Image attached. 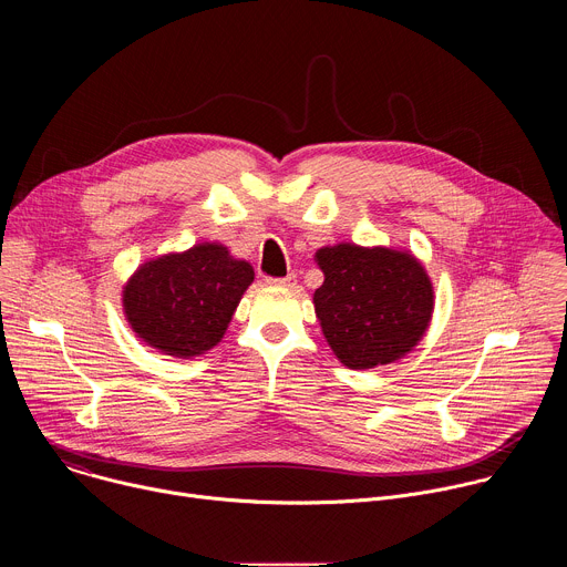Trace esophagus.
<instances>
[{
  "mask_svg": "<svg viewBox=\"0 0 567 567\" xmlns=\"http://www.w3.org/2000/svg\"><path fill=\"white\" fill-rule=\"evenodd\" d=\"M267 285H271V287H293L296 285V274H289L285 278H267Z\"/></svg>",
  "mask_w": 567,
  "mask_h": 567,
  "instance_id": "esophagus-1",
  "label": "esophagus"
}]
</instances>
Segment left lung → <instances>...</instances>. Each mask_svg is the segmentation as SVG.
I'll use <instances>...</instances> for the list:
<instances>
[{"label": "left lung", "instance_id": "1", "mask_svg": "<svg viewBox=\"0 0 567 567\" xmlns=\"http://www.w3.org/2000/svg\"><path fill=\"white\" fill-rule=\"evenodd\" d=\"M326 274L313 293L316 316L334 354L368 370L411 352L429 328L433 287L409 254L339 245L320 249Z\"/></svg>", "mask_w": 567, "mask_h": 567}]
</instances>
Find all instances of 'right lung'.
<instances>
[{
  "mask_svg": "<svg viewBox=\"0 0 567 567\" xmlns=\"http://www.w3.org/2000/svg\"><path fill=\"white\" fill-rule=\"evenodd\" d=\"M254 282V269L221 245L145 262L127 282L123 305L132 330L152 348L190 359L217 346Z\"/></svg>",
  "mask_w": 567,
  "mask_h": 567,
  "instance_id": "1",
  "label": "right lung"
}]
</instances>
